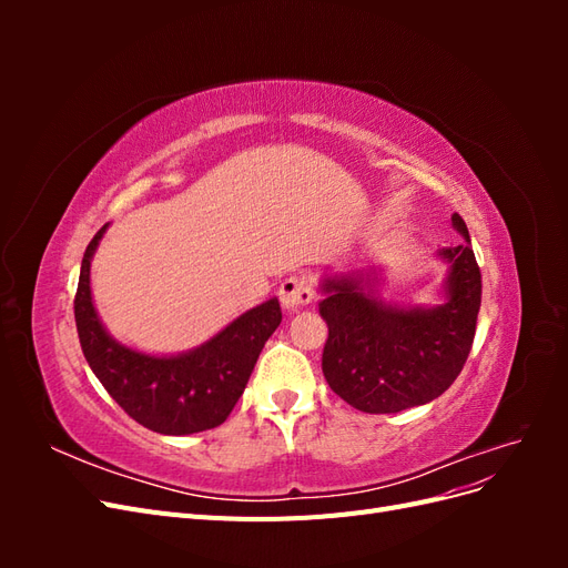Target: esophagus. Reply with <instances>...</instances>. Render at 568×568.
<instances>
[{"label":"esophagus","mask_w":568,"mask_h":568,"mask_svg":"<svg viewBox=\"0 0 568 568\" xmlns=\"http://www.w3.org/2000/svg\"><path fill=\"white\" fill-rule=\"evenodd\" d=\"M313 282L305 277V274H294L282 282L280 286V301L286 313H296L301 307L313 301Z\"/></svg>","instance_id":"1"}]
</instances>
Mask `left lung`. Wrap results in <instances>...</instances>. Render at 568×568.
Instances as JSON below:
<instances>
[{
  "label": "left lung",
  "mask_w": 568,
  "mask_h": 568,
  "mask_svg": "<svg viewBox=\"0 0 568 568\" xmlns=\"http://www.w3.org/2000/svg\"><path fill=\"white\" fill-rule=\"evenodd\" d=\"M453 227L464 242L436 253L448 263L438 305L384 301V270L372 265L320 282V315L329 326L322 372L338 398L355 409L390 415L432 403L467 363L480 307V270L457 213Z\"/></svg>",
  "instance_id": "1"
}]
</instances>
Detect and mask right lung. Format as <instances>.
Segmentation results:
<instances>
[{"label":"right lung","instance_id":"right-lung-1","mask_svg":"<svg viewBox=\"0 0 568 568\" xmlns=\"http://www.w3.org/2000/svg\"><path fill=\"white\" fill-rule=\"evenodd\" d=\"M109 225L101 227L82 257L75 294V324L84 357L97 379L128 415L163 436H189L230 417L248 384L265 341L282 322L277 298L232 320L201 346L151 355L115 341L101 322L90 286L92 257Z\"/></svg>","mask_w":568,"mask_h":568}]
</instances>
